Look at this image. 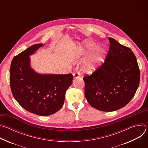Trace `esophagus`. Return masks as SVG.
I'll return each mask as SVG.
<instances>
[{
	"instance_id": "1",
	"label": "esophagus",
	"mask_w": 148,
	"mask_h": 148,
	"mask_svg": "<svg viewBox=\"0 0 148 148\" xmlns=\"http://www.w3.org/2000/svg\"><path fill=\"white\" fill-rule=\"evenodd\" d=\"M73 76H74V78H79V76H80V73H79V71H76L73 74Z\"/></svg>"
}]
</instances>
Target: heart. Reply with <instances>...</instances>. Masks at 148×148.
<instances>
[{
  "label": "heart",
  "mask_w": 148,
  "mask_h": 148,
  "mask_svg": "<svg viewBox=\"0 0 148 148\" xmlns=\"http://www.w3.org/2000/svg\"><path fill=\"white\" fill-rule=\"evenodd\" d=\"M97 46V44L95 42L91 40H87L84 46L78 48V51L80 54H86L87 53H88V51L92 50ZM84 47L86 49H84ZM105 52H106L105 51V49L102 47H100L97 49L92 56L86 62L85 65H84V71L88 74H91L94 72L103 61Z\"/></svg>",
  "instance_id": "1"
}]
</instances>
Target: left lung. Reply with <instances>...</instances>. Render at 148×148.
I'll list each match as a JSON object with an SVG mask.
<instances>
[{"label":"left lung","instance_id":"obj_1","mask_svg":"<svg viewBox=\"0 0 148 148\" xmlns=\"http://www.w3.org/2000/svg\"><path fill=\"white\" fill-rule=\"evenodd\" d=\"M110 49L103 64L86 75L85 97L95 109L112 112L124 107L139 87L140 71L131 49L109 37Z\"/></svg>","mask_w":148,"mask_h":148}]
</instances>
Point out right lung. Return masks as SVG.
<instances>
[{"mask_svg":"<svg viewBox=\"0 0 148 148\" xmlns=\"http://www.w3.org/2000/svg\"><path fill=\"white\" fill-rule=\"evenodd\" d=\"M43 45H33L13 58L10 84L12 94L21 107L31 113L48 116L62 108L73 75L41 74L31 68L29 56Z\"/></svg>","mask_w":148,"mask_h":148,"instance_id":"obj_1","label":"right lung"}]
</instances>
